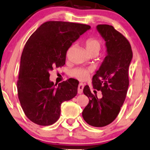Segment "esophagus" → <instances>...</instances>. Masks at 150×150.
<instances>
[{
  "instance_id": "34e87169",
  "label": "esophagus",
  "mask_w": 150,
  "mask_h": 150,
  "mask_svg": "<svg viewBox=\"0 0 150 150\" xmlns=\"http://www.w3.org/2000/svg\"><path fill=\"white\" fill-rule=\"evenodd\" d=\"M83 88H84V84L82 83H79L78 88H77V92H78L79 94H81V93L83 92Z\"/></svg>"
}]
</instances>
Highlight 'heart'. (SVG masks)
Listing matches in <instances>:
<instances>
[{"label":"heart","mask_w":150,"mask_h":150,"mask_svg":"<svg viewBox=\"0 0 150 150\" xmlns=\"http://www.w3.org/2000/svg\"><path fill=\"white\" fill-rule=\"evenodd\" d=\"M85 46H86V49L89 54H93V53L98 54L100 48H101V42L97 39L91 38V39H88V40H86V43H85ZM90 73V69L76 68V69L71 70L70 72V75L79 79V80L84 81L88 78Z\"/></svg>","instance_id":"obj_1"}]
</instances>
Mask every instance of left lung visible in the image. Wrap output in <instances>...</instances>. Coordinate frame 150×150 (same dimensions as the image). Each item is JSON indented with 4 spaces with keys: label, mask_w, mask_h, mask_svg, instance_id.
<instances>
[{
    "label": "left lung",
    "mask_w": 150,
    "mask_h": 150,
    "mask_svg": "<svg viewBox=\"0 0 150 150\" xmlns=\"http://www.w3.org/2000/svg\"><path fill=\"white\" fill-rule=\"evenodd\" d=\"M96 29L105 41L107 55L93 77L92 84L94 89L102 92V96L98 98L88 85L84 86L83 92L89 102L83 110L82 117L90 125L102 127L116 118L124 103L133 53L127 39L112 25H98Z\"/></svg>",
    "instance_id": "left-lung-1"
}]
</instances>
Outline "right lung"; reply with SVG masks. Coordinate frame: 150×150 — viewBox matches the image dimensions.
<instances>
[{
	"mask_svg": "<svg viewBox=\"0 0 150 150\" xmlns=\"http://www.w3.org/2000/svg\"><path fill=\"white\" fill-rule=\"evenodd\" d=\"M90 28L85 24L48 21L28 39L21 57L17 90L22 109L32 122L54 124L59 118L62 102L77 95L79 83L68 79L57 86L50 80L49 72L65 64L72 43Z\"/></svg>",
	"mask_w": 150,
	"mask_h": 150,
	"instance_id": "right-lung-1",
	"label": "right lung"
}]
</instances>
